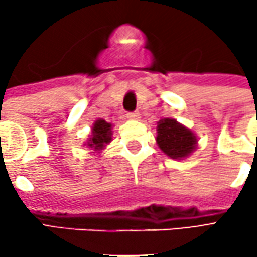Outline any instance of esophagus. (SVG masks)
Returning a JSON list of instances; mask_svg holds the SVG:
<instances>
[{
  "mask_svg": "<svg viewBox=\"0 0 257 257\" xmlns=\"http://www.w3.org/2000/svg\"><path fill=\"white\" fill-rule=\"evenodd\" d=\"M126 118H128V119H139L140 114L139 112H128V114H126Z\"/></svg>",
  "mask_w": 257,
  "mask_h": 257,
  "instance_id": "obj_1",
  "label": "esophagus"
}]
</instances>
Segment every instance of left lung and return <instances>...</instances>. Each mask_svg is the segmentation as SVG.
Listing matches in <instances>:
<instances>
[{
    "label": "left lung",
    "instance_id": "8db88e82",
    "mask_svg": "<svg viewBox=\"0 0 257 257\" xmlns=\"http://www.w3.org/2000/svg\"><path fill=\"white\" fill-rule=\"evenodd\" d=\"M156 142L162 153L172 160L187 158L198 146L197 135L173 118H164L157 122Z\"/></svg>",
    "mask_w": 257,
    "mask_h": 257
}]
</instances>
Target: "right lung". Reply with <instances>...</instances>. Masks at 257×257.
<instances>
[{
	"label": "right lung",
	"mask_w": 257,
	"mask_h": 257,
	"mask_svg": "<svg viewBox=\"0 0 257 257\" xmlns=\"http://www.w3.org/2000/svg\"><path fill=\"white\" fill-rule=\"evenodd\" d=\"M112 140V123L107 122L103 118H97L90 132L89 139L86 140L85 146L93 150V153H100L106 149V146Z\"/></svg>",
	"instance_id": "obj_1"
}]
</instances>
